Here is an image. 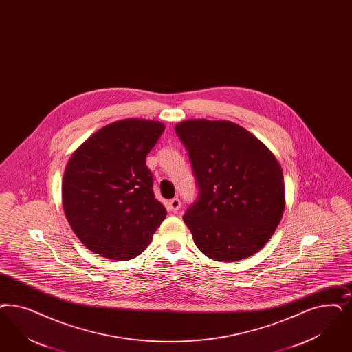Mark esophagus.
I'll return each mask as SVG.
<instances>
[{"label":"esophagus","mask_w":352,"mask_h":352,"mask_svg":"<svg viewBox=\"0 0 352 352\" xmlns=\"http://www.w3.org/2000/svg\"><path fill=\"white\" fill-rule=\"evenodd\" d=\"M181 206H182L181 200L178 197H174V199L169 200V203H168V210L173 212V213H177L179 210Z\"/></svg>","instance_id":"34e87169"}]
</instances>
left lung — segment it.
Returning a JSON list of instances; mask_svg holds the SVG:
<instances>
[{
	"instance_id": "8db88e82",
	"label": "left lung",
	"mask_w": 352,
	"mask_h": 352,
	"mask_svg": "<svg viewBox=\"0 0 352 352\" xmlns=\"http://www.w3.org/2000/svg\"><path fill=\"white\" fill-rule=\"evenodd\" d=\"M175 130L200 190L183 216L196 247L225 263L255 255L274 234L286 206L278 160L234 122L187 120Z\"/></svg>"
}]
</instances>
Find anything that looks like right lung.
<instances>
[{
	"mask_svg": "<svg viewBox=\"0 0 352 352\" xmlns=\"http://www.w3.org/2000/svg\"><path fill=\"white\" fill-rule=\"evenodd\" d=\"M164 123L127 118L91 135L69 158L62 204L79 241L97 255L130 260L153 239L166 209L153 194L146 156Z\"/></svg>",
	"mask_w": 352,
	"mask_h": 352,
	"instance_id": "right-lung-1",
	"label": "right lung"
}]
</instances>
